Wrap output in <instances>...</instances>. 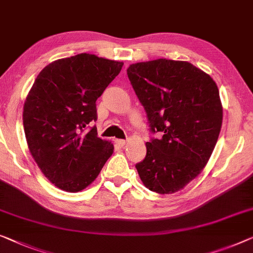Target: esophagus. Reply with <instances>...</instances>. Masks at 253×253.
Returning a JSON list of instances; mask_svg holds the SVG:
<instances>
[{
    "instance_id": "1",
    "label": "esophagus",
    "mask_w": 253,
    "mask_h": 253,
    "mask_svg": "<svg viewBox=\"0 0 253 253\" xmlns=\"http://www.w3.org/2000/svg\"><path fill=\"white\" fill-rule=\"evenodd\" d=\"M116 142L118 143L119 145H125V143H126V139H116Z\"/></svg>"
}]
</instances>
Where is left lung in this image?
<instances>
[{
  "instance_id": "obj_1",
  "label": "left lung",
  "mask_w": 253,
  "mask_h": 253,
  "mask_svg": "<svg viewBox=\"0 0 253 253\" xmlns=\"http://www.w3.org/2000/svg\"><path fill=\"white\" fill-rule=\"evenodd\" d=\"M127 75L144 107L150 133L136 164L149 190L174 193L194 179L216 145L223 123L219 90L208 74L186 61L158 59L130 65Z\"/></svg>"
}]
</instances>
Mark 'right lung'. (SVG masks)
Here are the masks:
<instances>
[{"label":"right lung","instance_id":"obj_1","mask_svg":"<svg viewBox=\"0 0 253 253\" xmlns=\"http://www.w3.org/2000/svg\"><path fill=\"white\" fill-rule=\"evenodd\" d=\"M123 66L81 53L50 63L34 82L22 115L27 144L45 177L63 191L84 190L114 152L92 124L97 97Z\"/></svg>","mask_w":253,"mask_h":253}]
</instances>
